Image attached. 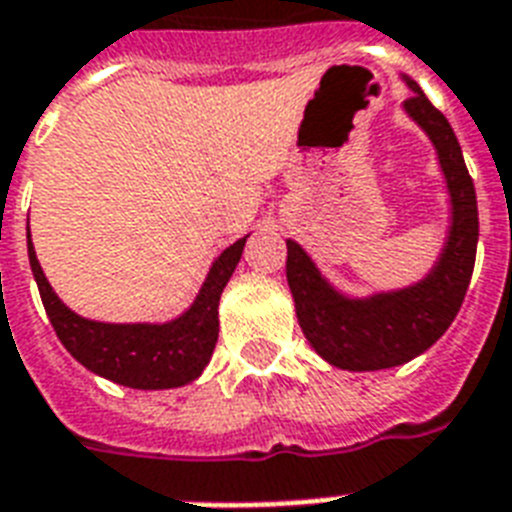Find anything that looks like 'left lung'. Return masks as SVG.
Instances as JSON below:
<instances>
[{
  "mask_svg": "<svg viewBox=\"0 0 512 512\" xmlns=\"http://www.w3.org/2000/svg\"><path fill=\"white\" fill-rule=\"evenodd\" d=\"M412 98L406 116L422 127L444 172L452 223L444 249L428 276L412 287L348 297L329 284L308 252L287 239V281L305 340L324 361L348 372H377L406 364L444 335L468 292L478 247L476 188L468 175L452 124L420 84L406 79Z\"/></svg>",
  "mask_w": 512,
  "mask_h": 512,
  "instance_id": "8db88e82",
  "label": "left lung"
}]
</instances>
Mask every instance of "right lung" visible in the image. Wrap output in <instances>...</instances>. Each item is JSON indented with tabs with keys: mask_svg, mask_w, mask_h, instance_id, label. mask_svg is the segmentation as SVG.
I'll return each instance as SVG.
<instances>
[{
	"mask_svg": "<svg viewBox=\"0 0 512 512\" xmlns=\"http://www.w3.org/2000/svg\"><path fill=\"white\" fill-rule=\"evenodd\" d=\"M26 239L28 263L34 271L44 311L50 316L58 340L79 364L124 388L138 390L180 388L204 372L220 329V295L239 265L247 236L233 241L231 247L220 252V257H215L191 308L167 324H106L74 313L52 292L50 281L36 260L31 233H26Z\"/></svg>",
	"mask_w": 512,
	"mask_h": 512,
	"instance_id": "1",
	"label": "right lung"
}]
</instances>
